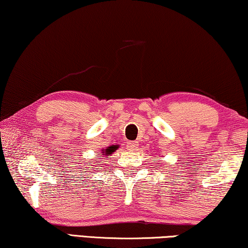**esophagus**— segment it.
I'll return each instance as SVG.
<instances>
[{
  "instance_id": "esophagus-1",
  "label": "esophagus",
  "mask_w": 248,
  "mask_h": 248,
  "mask_svg": "<svg viewBox=\"0 0 248 248\" xmlns=\"http://www.w3.org/2000/svg\"><path fill=\"white\" fill-rule=\"evenodd\" d=\"M138 148H139V143L137 141H129L127 143V149L130 150V151L138 150Z\"/></svg>"
}]
</instances>
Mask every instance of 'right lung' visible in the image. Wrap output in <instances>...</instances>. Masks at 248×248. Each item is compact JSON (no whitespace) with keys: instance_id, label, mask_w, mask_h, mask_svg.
<instances>
[{"instance_id":"1","label":"right lung","mask_w":248,"mask_h":248,"mask_svg":"<svg viewBox=\"0 0 248 248\" xmlns=\"http://www.w3.org/2000/svg\"><path fill=\"white\" fill-rule=\"evenodd\" d=\"M117 148H118V146H116V145H113V146H110V147H108V148H106V149H102V155H106L107 157L108 156H110V155H112L114 151L117 150Z\"/></svg>"}]
</instances>
